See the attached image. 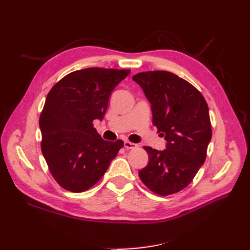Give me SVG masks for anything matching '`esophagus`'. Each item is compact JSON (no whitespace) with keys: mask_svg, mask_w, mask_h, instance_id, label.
I'll use <instances>...</instances> for the list:
<instances>
[{"mask_svg":"<svg viewBox=\"0 0 250 250\" xmlns=\"http://www.w3.org/2000/svg\"><path fill=\"white\" fill-rule=\"evenodd\" d=\"M125 147L126 148V149H134V148L137 147V145L134 144V143H132V142L125 141Z\"/></svg>","mask_w":250,"mask_h":250,"instance_id":"34e87169","label":"esophagus"}]
</instances>
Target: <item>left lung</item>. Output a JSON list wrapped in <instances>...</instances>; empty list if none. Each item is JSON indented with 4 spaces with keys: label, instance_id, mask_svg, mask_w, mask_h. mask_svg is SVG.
<instances>
[{
    "label": "left lung",
    "instance_id": "obj_1",
    "mask_svg": "<svg viewBox=\"0 0 250 250\" xmlns=\"http://www.w3.org/2000/svg\"><path fill=\"white\" fill-rule=\"evenodd\" d=\"M133 81L149 100L152 124L167 142L163 151L144 146L149 160L139 176L156 194L177 193L192 182L206 159L211 139L208 106L198 89L171 72H141Z\"/></svg>",
    "mask_w": 250,
    "mask_h": 250
}]
</instances>
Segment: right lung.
Here are the masks:
<instances>
[{"label":"right lung","instance_id":"right-lung-1","mask_svg":"<svg viewBox=\"0 0 250 250\" xmlns=\"http://www.w3.org/2000/svg\"><path fill=\"white\" fill-rule=\"evenodd\" d=\"M130 70L89 67L67 74L47 94L40 116L41 149L63 189L83 192L102 178L124 142L103 140L93 128L111 91Z\"/></svg>","mask_w":250,"mask_h":250}]
</instances>
